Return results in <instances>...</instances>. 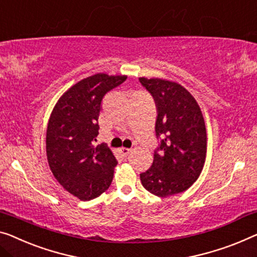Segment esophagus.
<instances>
[{"label":"esophagus","mask_w":257,"mask_h":257,"mask_svg":"<svg viewBox=\"0 0 257 257\" xmlns=\"http://www.w3.org/2000/svg\"><path fill=\"white\" fill-rule=\"evenodd\" d=\"M130 152H132V149H127V148H121L120 149L121 156H123V157H127Z\"/></svg>","instance_id":"esophagus-1"}]
</instances>
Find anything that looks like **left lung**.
<instances>
[{
  "instance_id": "left-lung-1",
  "label": "left lung",
  "mask_w": 257,
  "mask_h": 257,
  "mask_svg": "<svg viewBox=\"0 0 257 257\" xmlns=\"http://www.w3.org/2000/svg\"><path fill=\"white\" fill-rule=\"evenodd\" d=\"M155 98L157 136H162L152 166L141 174L145 189L159 197L182 193L200 177L205 163L208 136L196 99L177 82L140 77Z\"/></svg>"
}]
</instances>
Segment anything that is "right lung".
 I'll return each instance as SVG.
<instances>
[{
    "instance_id": "obj_1",
    "label": "right lung",
    "mask_w": 257,
    "mask_h": 257,
    "mask_svg": "<svg viewBox=\"0 0 257 257\" xmlns=\"http://www.w3.org/2000/svg\"><path fill=\"white\" fill-rule=\"evenodd\" d=\"M125 75L89 76L69 87L53 108L46 133L48 165L57 182L80 201L108 189L116 159L106 145L93 147L104 95L123 83Z\"/></svg>"
}]
</instances>
